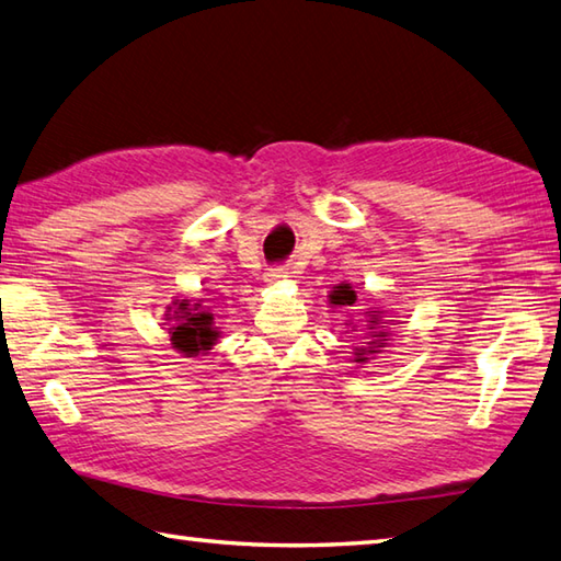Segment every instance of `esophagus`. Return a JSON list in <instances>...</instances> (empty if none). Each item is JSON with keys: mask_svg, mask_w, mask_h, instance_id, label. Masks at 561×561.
<instances>
[{"mask_svg": "<svg viewBox=\"0 0 561 561\" xmlns=\"http://www.w3.org/2000/svg\"><path fill=\"white\" fill-rule=\"evenodd\" d=\"M287 270H284V267H270L267 270V274H265V279L270 282V284H277V282H282L284 277H287Z\"/></svg>", "mask_w": 561, "mask_h": 561, "instance_id": "esophagus-1", "label": "esophagus"}]
</instances>
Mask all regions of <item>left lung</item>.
I'll return each instance as SVG.
<instances>
[{
	"mask_svg": "<svg viewBox=\"0 0 561 561\" xmlns=\"http://www.w3.org/2000/svg\"><path fill=\"white\" fill-rule=\"evenodd\" d=\"M328 299H330L332 306H340V308L342 306H354L356 304V291L350 287V284H340V287H332ZM347 325H352V330L359 328L354 323H347ZM390 325H396V320H388L386 311H380V308H371V311H366L364 330H359L364 335L359 340H364V344H362V347L354 350L352 362L366 364L368 359H371V356L383 352V347H388L390 335H392Z\"/></svg>",
	"mask_w": 561,
	"mask_h": 561,
	"instance_id": "8db88e82",
	"label": "left lung"
}]
</instances>
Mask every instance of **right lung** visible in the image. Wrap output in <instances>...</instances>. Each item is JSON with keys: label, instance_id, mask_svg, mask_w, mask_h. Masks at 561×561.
<instances>
[{"label": "right lung", "instance_id": "add662e5", "mask_svg": "<svg viewBox=\"0 0 561 561\" xmlns=\"http://www.w3.org/2000/svg\"><path fill=\"white\" fill-rule=\"evenodd\" d=\"M169 335L175 352L183 356L207 354L219 340V330L214 325V316L202 308V304H190L187 299H175L169 311Z\"/></svg>", "mask_w": 561, "mask_h": 561}]
</instances>
